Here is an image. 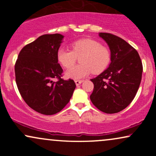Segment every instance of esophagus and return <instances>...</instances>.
<instances>
[{
  "mask_svg": "<svg viewBox=\"0 0 156 156\" xmlns=\"http://www.w3.org/2000/svg\"><path fill=\"white\" fill-rule=\"evenodd\" d=\"M82 82H83V80H75V83H76V86H79L80 84L82 83Z\"/></svg>",
  "mask_w": 156,
  "mask_h": 156,
  "instance_id": "esophagus-1",
  "label": "esophagus"
}]
</instances>
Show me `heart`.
I'll list each match as a JSON object with an SVG mask.
<instances>
[{
  "label": "heart",
  "mask_w": 156,
  "mask_h": 156,
  "mask_svg": "<svg viewBox=\"0 0 156 156\" xmlns=\"http://www.w3.org/2000/svg\"><path fill=\"white\" fill-rule=\"evenodd\" d=\"M72 51L61 48L57 51V60L64 68L74 65L77 57L81 56V64L66 72V77L80 79L91 73L99 74L105 70L111 62V53L101 42L92 39H81L71 44Z\"/></svg>",
  "instance_id": "1"
}]
</instances>
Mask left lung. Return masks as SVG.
<instances>
[{
    "label": "left lung",
    "mask_w": 156,
    "mask_h": 156,
    "mask_svg": "<svg viewBox=\"0 0 156 156\" xmlns=\"http://www.w3.org/2000/svg\"><path fill=\"white\" fill-rule=\"evenodd\" d=\"M111 51L109 67L91 79L94 89L92 103L101 112L114 114L131 103L139 89L143 67L136 50L124 39L112 34L99 33Z\"/></svg>",
    "instance_id": "1"
}]
</instances>
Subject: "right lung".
Masks as SVG:
<instances>
[{
	"mask_svg": "<svg viewBox=\"0 0 156 156\" xmlns=\"http://www.w3.org/2000/svg\"><path fill=\"white\" fill-rule=\"evenodd\" d=\"M64 36L44 34L21 50L15 63V79L23 99L36 112L53 115L61 112L76 89L74 80H63L57 60ZM57 78L58 81H53Z\"/></svg>",
	"mask_w": 156,
	"mask_h": 156,
	"instance_id": "obj_1",
	"label": "right lung"
}]
</instances>
